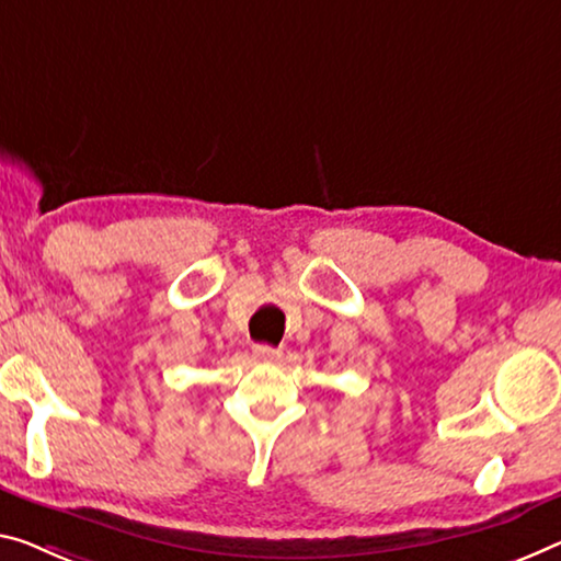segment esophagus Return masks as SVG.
Instances as JSON below:
<instances>
[{"instance_id":"1","label":"esophagus","mask_w":561,"mask_h":561,"mask_svg":"<svg viewBox=\"0 0 561 561\" xmlns=\"http://www.w3.org/2000/svg\"><path fill=\"white\" fill-rule=\"evenodd\" d=\"M283 353L278 348H271V346H255L253 348V358L257 360H278Z\"/></svg>"}]
</instances>
